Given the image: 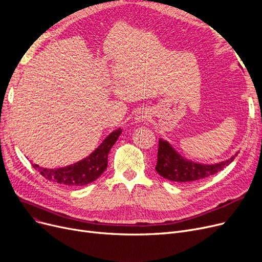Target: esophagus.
I'll return each mask as SVG.
<instances>
[{
    "instance_id": "1",
    "label": "esophagus",
    "mask_w": 262,
    "mask_h": 262,
    "mask_svg": "<svg viewBox=\"0 0 262 262\" xmlns=\"http://www.w3.org/2000/svg\"><path fill=\"white\" fill-rule=\"evenodd\" d=\"M149 118H150V116H149L148 112L142 109V110H139V112L137 113L135 119H136L137 122H145V121L149 120Z\"/></svg>"
}]
</instances>
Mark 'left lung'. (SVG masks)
<instances>
[{"instance_id": "1", "label": "left lung", "mask_w": 262, "mask_h": 262, "mask_svg": "<svg viewBox=\"0 0 262 262\" xmlns=\"http://www.w3.org/2000/svg\"><path fill=\"white\" fill-rule=\"evenodd\" d=\"M237 155L238 153L228 160L215 164L195 163L183 158L175 152V149L167 141L159 139L157 164L155 169L160 176L171 182L181 184L196 183L222 171L236 158Z\"/></svg>"}]
</instances>
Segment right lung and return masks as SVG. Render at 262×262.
I'll return each mask as SVG.
<instances>
[{"mask_svg": "<svg viewBox=\"0 0 262 262\" xmlns=\"http://www.w3.org/2000/svg\"><path fill=\"white\" fill-rule=\"evenodd\" d=\"M121 133V128L113 132L93 153L71 166L54 170L40 168L38 164H33V167L50 182L68 187L86 186L98 180L106 170L108 153L118 140Z\"/></svg>", "mask_w": 262, "mask_h": 262, "instance_id": "add662e5", "label": "right lung"}]
</instances>
